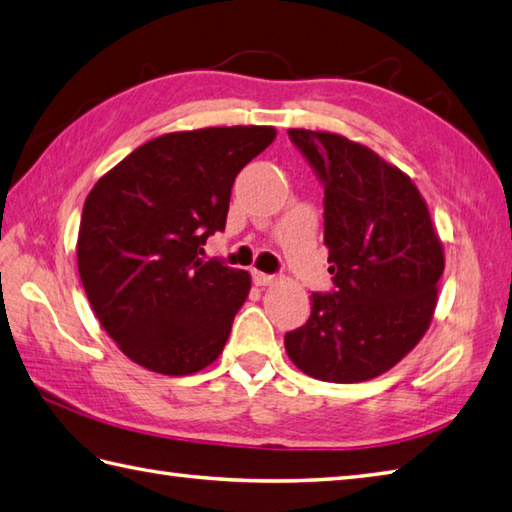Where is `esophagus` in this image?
<instances>
[{
  "mask_svg": "<svg viewBox=\"0 0 512 512\" xmlns=\"http://www.w3.org/2000/svg\"><path fill=\"white\" fill-rule=\"evenodd\" d=\"M252 278H254V283L258 285V287H267V285H271V283H276V276H271V274H265V271H252Z\"/></svg>",
  "mask_w": 512,
  "mask_h": 512,
  "instance_id": "esophagus-1",
  "label": "esophagus"
}]
</instances>
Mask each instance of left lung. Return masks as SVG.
<instances>
[{
    "label": "left lung",
    "instance_id": "obj_1",
    "mask_svg": "<svg viewBox=\"0 0 512 512\" xmlns=\"http://www.w3.org/2000/svg\"><path fill=\"white\" fill-rule=\"evenodd\" d=\"M325 187L333 289L311 294L305 325L285 333L300 371L364 382L389 371L429 329L444 252L409 176L340 134L289 130Z\"/></svg>",
    "mask_w": 512,
    "mask_h": 512
}]
</instances>
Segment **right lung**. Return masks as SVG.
Listing matches in <instances>:
<instances>
[{
	"instance_id": "obj_1",
	"label": "right lung",
	"mask_w": 512,
	"mask_h": 512,
	"mask_svg": "<svg viewBox=\"0 0 512 512\" xmlns=\"http://www.w3.org/2000/svg\"><path fill=\"white\" fill-rule=\"evenodd\" d=\"M274 137L269 125L163 134L92 187L79 276L101 327L141 367L190 375L221 356L252 278L205 260L203 245L225 229L236 174Z\"/></svg>"
}]
</instances>
